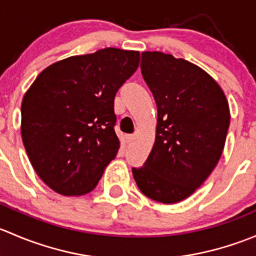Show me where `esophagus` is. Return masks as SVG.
<instances>
[{
    "label": "esophagus",
    "mask_w": 256,
    "mask_h": 256,
    "mask_svg": "<svg viewBox=\"0 0 256 256\" xmlns=\"http://www.w3.org/2000/svg\"><path fill=\"white\" fill-rule=\"evenodd\" d=\"M134 138H135L134 135H126V142H131L134 140Z\"/></svg>",
    "instance_id": "34e87169"
}]
</instances>
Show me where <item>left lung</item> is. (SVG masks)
Instances as JSON below:
<instances>
[{"instance_id":"left-lung-1","label":"left lung","mask_w":256,"mask_h":256,"mask_svg":"<svg viewBox=\"0 0 256 256\" xmlns=\"http://www.w3.org/2000/svg\"><path fill=\"white\" fill-rule=\"evenodd\" d=\"M141 58L158 118L151 154L132 174L146 197L172 204L190 197L218 164L230 122L229 105L200 66L161 52H144Z\"/></svg>"}]
</instances>
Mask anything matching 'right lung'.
Segmentation results:
<instances>
[{
    "label": "right lung",
    "instance_id": "obj_1",
    "mask_svg": "<svg viewBox=\"0 0 256 256\" xmlns=\"http://www.w3.org/2000/svg\"><path fill=\"white\" fill-rule=\"evenodd\" d=\"M140 53L105 48L52 64L23 98V144L40 180L63 196L96 187L116 157L114 99Z\"/></svg>",
    "mask_w": 256,
    "mask_h": 256
}]
</instances>
